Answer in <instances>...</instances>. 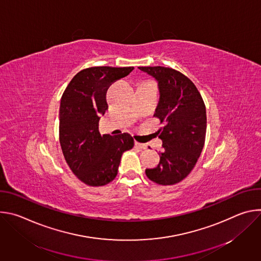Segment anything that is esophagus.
I'll return each mask as SVG.
<instances>
[{"label":"esophagus","mask_w":261,"mask_h":261,"mask_svg":"<svg viewBox=\"0 0 261 261\" xmlns=\"http://www.w3.org/2000/svg\"><path fill=\"white\" fill-rule=\"evenodd\" d=\"M135 146L137 148H140V150H145V148H146V144L140 143V142H137V141H135Z\"/></svg>","instance_id":"34e87169"}]
</instances>
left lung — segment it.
<instances>
[{
	"label": "left lung",
	"instance_id": "8db88e82",
	"mask_svg": "<svg viewBox=\"0 0 261 261\" xmlns=\"http://www.w3.org/2000/svg\"><path fill=\"white\" fill-rule=\"evenodd\" d=\"M156 79L160 101L155 118L162 127L157 134L164 152L155 168H146L152 181L167 186L182 180L194 168L204 145L206 111L195 85L179 71L168 67H138Z\"/></svg>",
	"mask_w": 261,
	"mask_h": 261
}]
</instances>
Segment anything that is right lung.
Segmentation results:
<instances>
[{"instance_id":"1","label":"right lung","mask_w":261,"mask_h":261,"mask_svg":"<svg viewBox=\"0 0 261 261\" xmlns=\"http://www.w3.org/2000/svg\"><path fill=\"white\" fill-rule=\"evenodd\" d=\"M134 67H91L80 71L61 98L59 135L62 152L72 172L86 185L99 187L113 181L124 152L134 146L128 133L99 132L100 116L108 109L106 93Z\"/></svg>"}]
</instances>
